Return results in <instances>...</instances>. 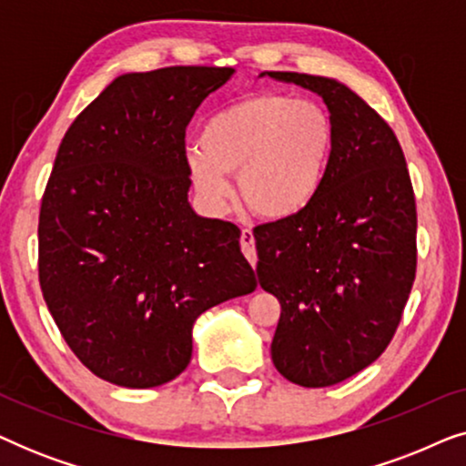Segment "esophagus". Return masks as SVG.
I'll list each match as a JSON object with an SVG mask.
<instances>
[{
  "instance_id": "esophagus-1",
  "label": "esophagus",
  "mask_w": 466,
  "mask_h": 466,
  "mask_svg": "<svg viewBox=\"0 0 466 466\" xmlns=\"http://www.w3.org/2000/svg\"><path fill=\"white\" fill-rule=\"evenodd\" d=\"M241 252H244V257L250 260L252 267H257V246H254V233L250 228H244L241 231Z\"/></svg>"
}]
</instances>
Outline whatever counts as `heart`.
<instances>
[{"mask_svg": "<svg viewBox=\"0 0 466 466\" xmlns=\"http://www.w3.org/2000/svg\"><path fill=\"white\" fill-rule=\"evenodd\" d=\"M335 123L314 101L258 93L212 114L187 155L195 190L212 209L231 199L228 174L248 208L290 220L314 206L335 158Z\"/></svg>", "mask_w": 466, "mask_h": 466, "instance_id": "obj_1", "label": "heart"}]
</instances>
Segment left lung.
I'll list each match as a JSON object with an SVG mask.
<instances>
[{
    "instance_id": "8db88e82",
    "label": "left lung",
    "mask_w": 466,
    "mask_h": 466,
    "mask_svg": "<svg viewBox=\"0 0 466 466\" xmlns=\"http://www.w3.org/2000/svg\"><path fill=\"white\" fill-rule=\"evenodd\" d=\"M320 95L335 158L308 212L254 228L263 290L282 305L271 360L292 384H339L390 343L416 278V199L394 131L335 78L263 72Z\"/></svg>"
}]
</instances>
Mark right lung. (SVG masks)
<instances>
[{
    "label": "right lung",
    "instance_id": "right-lung-1",
    "mask_svg": "<svg viewBox=\"0 0 466 466\" xmlns=\"http://www.w3.org/2000/svg\"><path fill=\"white\" fill-rule=\"evenodd\" d=\"M233 74H123L61 139L37 227L42 295L72 352L110 384L177 378L197 318L257 289L239 228L188 203L187 125Z\"/></svg>",
    "mask_w": 466,
    "mask_h": 466
}]
</instances>
